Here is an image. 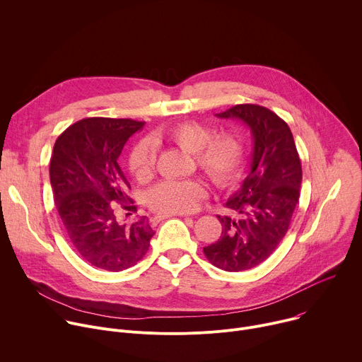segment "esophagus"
Wrapping results in <instances>:
<instances>
[{"label":"esophagus","mask_w":362,"mask_h":362,"mask_svg":"<svg viewBox=\"0 0 362 362\" xmlns=\"http://www.w3.org/2000/svg\"><path fill=\"white\" fill-rule=\"evenodd\" d=\"M174 216H180V217H187L185 213H171V214H158L153 217V221H160V220H165L168 217H174Z\"/></svg>","instance_id":"obj_1"}]
</instances>
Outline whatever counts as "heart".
I'll return each instance as SVG.
<instances>
[{"label": "heart", "mask_w": 362, "mask_h": 362, "mask_svg": "<svg viewBox=\"0 0 362 362\" xmlns=\"http://www.w3.org/2000/svg\"><path fill=\"white\" fill-rule=\"evenodd\" d=\"M164 138L181 149L194 153L195 163L217 187L230 185L240 174L245 160V146L233 132H213L207 125L187 120L165 131ZM156 151L151 141L138 142L129 155V170L135 180H152ZM207 195L202 180L164 181L149 192V206L159 213H191Z\"/></svg>", "instance_id": "obj_1"}]
</instances>
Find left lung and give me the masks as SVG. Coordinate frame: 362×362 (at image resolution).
<instances>
[{
	"instance_id": "8db88e82",
	"label": "left lung",
	"mask_w": 362,
	"mask_h": 362,
	"mask_svg": "<svg viewBox=\"0 0 362 362\" xmlns=\"http://www.w3.org/2000/svg\"><path fill=\"white\" fill-rule=\"evenodd\" d=\"M217 116L242 120L252 132L253 153L249 175L226 203L231 216H217L220 238L203 250L216 267L243 272L263 263L288 233L302 165L288 124L267 107L235 105Z\"/></svg>"
}]
</instances>
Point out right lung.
<instances>
[{"label": "right lung", "instance_id": "add662e5", "mask_svg": "<svg viewBox=\"0 0 362 362\" xmlns=\"http://www.w3.org/2000/svg\"><path fill=\"white\" fill-rule=\"evenodd\" d=\"M144 125L132 119L86 117L69 127L53 148L50 182L64 230L80 257L107 272L135 266L155 234L146 217L132 224L117 217L119 209L136 211L117 158Z\"/></svg>", "mask_w": 362, "mask_h": 362}]
</instances>
